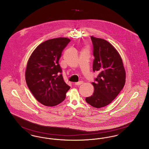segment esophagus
Instances as JSON below:
<instances>
[{
    "mask_svg": "<svg viewBox=\"0 0 149 149\" xmlns=\"http://www.w3.org/2000/svg\"><path fill=\"white\" fill-rule=\"evenodd\" d=\"M83 83V81H78V82L75 83V84L76 86H79V85L82 84Z\"/></svg>",
    "mask_w": 149,
    "mask_h": 149,
    "instance_id": "obj_1",
    "label": "esophagus"
}]
</instances>
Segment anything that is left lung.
Masks as SVG:
<instances>
[{
  "label": "left lung",
  "instance_id": "1",
  "mask_svg": "<svg viewBox=\"0 0 149 149\" xmlns=\"http://www.w3.org/2000/svg\"><path fill=\"white\" fill-rule=\"evenodd\" d=\"M93 45V71L99 74L92 83L94 92L86 101L89 105L101 108L110 104L122 90L126 74L122 58L114 46L104 39L91 37Z\"/></svg>",
  "mask_w": 149,
  "mask_h": 149
}]
</instances>
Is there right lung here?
Segmentation results:
<instances>
[{
  "label": "right lung",
  "instance_id": "obj_1",
  "mask_svg": "<svg viewBox=\"0 0 149 149\" xmlns=\"http://www.w3.org/2000/svg\"><path fill=\"white\" fill-rule=\"evenodd\" d=\"M70 41L65 37L46 40L35 48L28 60L27 85L36 100L43 105L54 106L61 103L70 88L60 74L58 63L62 51Z\"/></svg>",
  "mask_w": 149,
  "mask_h": 149
}]
</instances>
